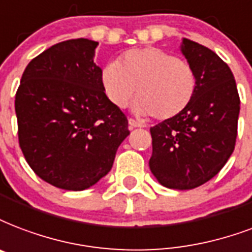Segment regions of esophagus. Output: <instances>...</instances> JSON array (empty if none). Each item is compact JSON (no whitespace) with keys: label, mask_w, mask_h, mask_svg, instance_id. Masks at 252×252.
I'll return each instance as SVG.
<instances>
[{"label":"esophagus","mask_w":252,"mask_h":252,"mask_svg":"<svg viewBox=\"0 0 252 252\" xmlns=\"http://www.w3.org/2000/svg\"><path fill=\"white\" fill-rule=\"evenodd\" d=\"M128 124H129L130 129H133V128H144L143 123L136 122L133 119H129V120H128Z\"/></svg>","instance_id":"esophagus-1"}]
</instances>
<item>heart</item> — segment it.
Wrapping results in <instances>:
<instances>
[{
  "instance_id": "1",
  "label": "heart",
  "mask_w": 252,
  "mask_h": 252,
  "mask_svg": "<svg viewBox=\"0 0 252 252\" xmlns=\"http://www.w3.org/2000/svg\"><path fill=\"white\" fill-rule=\"evenodd\" d=\"M100 83L115 107L126 108L136 94L134 112L164 122L189 107L197 91V75L185 61L148 46L128 50L119 63H107L101 68Z\"/></svg>"
}]
</instances>
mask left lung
I'll list each match as a JSON object with an SVG mask.
<instances>
[{
    "instance_id": "obj_1",
    "label": "left lung",
    "mask_w": 252,
    "mask_h": 252,
    "mask_svg": "<svg viewBox=\"0 0 252 252\" xmlns=\"http://www.w3.org/2000/svg\"><path fill=\"white\" fill-rule=\"evenodd\" d=\"M197 91L177 118L152 126L149 168L161 185L189 190L218 174L233 155L241 101L230 67L214 51L182 38Z\"/></svg>"
}]
</instances>
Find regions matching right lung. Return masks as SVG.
<instances>
[{
	"label": "right lung",
	"instance_id": "1",
	"mask_svg": "<svg viewBox=\"0 0 252 252\" xmlns=\"http://www.w3.org/2000/svg\"><path fill=\"white\" fill-rule=\"evenodd\" d=\"M97 42L51 46L25 68L15 95L18 139L38 177L59 189H88L108 174L129 134L126 115L107 99Z\"/></svg>",
	"mask_w": 252,
	"mask_h": 252
}]
</instances>
